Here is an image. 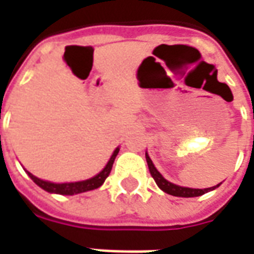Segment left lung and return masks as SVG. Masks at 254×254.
Masks as SVG:
<instances>
[{
	"mask_svg": "<svg viewBox=\"0 0 254 254\" xmlns=\"http://www.w3.org/2000/svg\"><path fill=\"white\" fill-rule=\"evenodd\" d=\"M145 159H147V163H148V169L149 173H151V176L156 182V185L162 189L166 193H169L171 196H177V197H197V196H201L204 193H207L209 190H213V189H216L219 185L212 188H207V189H191V188H182L178 187V185H174V184H171L167 180H165L162 174H160L159 171L155 169L154 163H152V160L149 159L148 154H145Z\"/></svg>",
	"mask_w": 254,
	"mask_h": 254,
	"instance_id": "left-lung-1",
	"label": "left lung"
}]
</instances>
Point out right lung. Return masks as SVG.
<instances>
[{
  "label": "right lung",
  "instance_id": "add662e5",
  "mask_svg": "<svg viewBox=\"0 0 254 254\" xmlns=\"http://www.w3.org/2000/svg\"><path fill=\"white\" fill-rule=\"evenodd\" d=\"M118 151L120 148H117L113 155H111L109 163L106 165V167L103 170L100 171L98 176H95L94 178H89L87 181H80V182H69V184H53V182L43 181V180H39L36 178L35 176H32L31 173H28V176L31 177V180L35 182L38 187H41L42 189H45L49 193H57V194H66V196H72V194H77V193H83V191L94 190L96 188H99L105 180L109 177L111 171V167H113V163L116 160V156L118 155Z\"/></svg>",
  "mask_w": 254,
  "mask_h": 254
}]
</instances>
